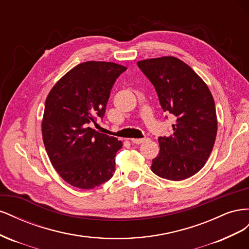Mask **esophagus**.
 Returning <instances> with one entry per match:
<instances>
[{
  "label": "esophagus",
  "instance_id": "esophagus-1",
  "mask_svg": "<svg viewBox=\"0 0 249 249\" xmlns=\"http://www.w3.org/2000/svg\"><path fill=\"white\" fill-rule=\"evenodd\" d=\"M147 138H142V139H139V138H133L131 139V141L133 143H135V144H141V143H143L144 141H146Z\"/></svg>",
  "mask_w": 249,
  "mask_h": 249
}]
</instances>
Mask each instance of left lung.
I'll use <instances>...</instances> for the list:
<instances>
[{"instance_id": "1", "label": "left lung", "mask_w": 249, "mask_h": 249, "mask_svg": "<svg viewBox=\"0 0 249 249\" xmlns=\"http://www.w3.org/2000/svg\"><path fill=\"white\" fill-rule=\"evenodd\" d=\"M137 65L155 86L163 111L176 117L172 135L158 139L160 152L150 168L170 180L190 178L205 166L215 143L212 93L198 74L176 57L141 60Z\"/></svg>"}]
</instances>
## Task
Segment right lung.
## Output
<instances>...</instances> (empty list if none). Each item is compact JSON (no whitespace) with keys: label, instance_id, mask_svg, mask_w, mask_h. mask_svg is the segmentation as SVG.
Returning <instances> with one entry per match:
<instances>
[{"label":"right lung","instance_id":"add662e5","mask_svg":"<svg viewBox=\"0 0 249 249\" xmlns=\"http://www.w3.org/2000/svg\"><path fill=\"white\" fill-rule=\"evenodd\" d=\"M126 67L87 61L74 66L52 88L44 105L42 139L50 161L66 183L93 189L115 171L123 142L88 126L103 118L110 91Z\"/></svg>","mask_w":249,"mask_h":249}]
</instances>
